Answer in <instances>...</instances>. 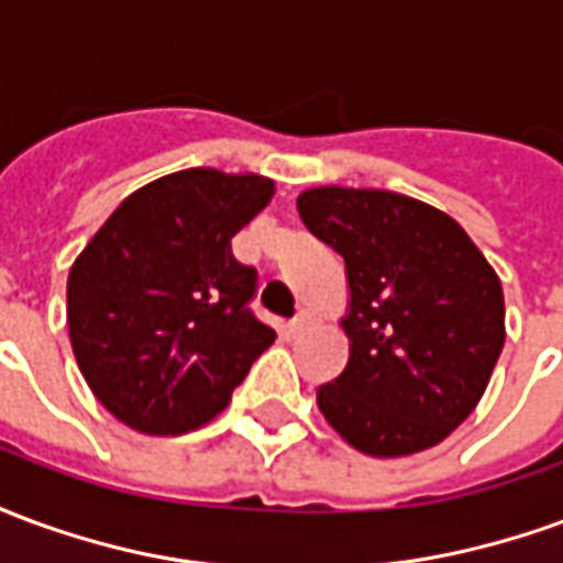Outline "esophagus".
I'll return each instance as SVG.
<instances>
[{
    "label": "esophagus",
    "mask_w": 563,
    "mask_h": 563,
    "mask_svg": "<svg viewBox=\"0 0 563 563\" xmlns=\"http://www.w3.org/2000/svg\"><path fill=\"white\" fill-rule=\"evenodd\" d=\"M313 325H317V313H313V310H301V313L295 317V322L286 325V334H289V338H298V334H305V331H310Z\"/></svg>",
    "instance_id": "1"
}]
</instances>
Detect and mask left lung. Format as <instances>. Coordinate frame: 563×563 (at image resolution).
<instances>
[{"label": "left lung", "mask_w": 563, "mask_h": 563, "mask_svg": "<svg viewBox=\"0 0 563 563\" xmlns=\"http://www.w3.org/2000/svg\"><path fill=\"white\" fill-rule=\"evenodd\" d=\"M298 213L346 265L350 362L319 413L358 452L404 459L476 410L504 350V289L443 210L389 189L313 186Z\"/></svg>", "instance_id": "left-lung-1"}]
</instances>
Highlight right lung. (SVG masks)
<instances>
[{
  "label": "right lung",
  "instance_id": "obj_1",
  "mask_svg": "<svg viewBox=\"0 0 563 563\" xmlns=\"http://www.w3.org/2000/svg\"><path fill=\"white\" fill-rule=\"evenodd\" d=\"M271 177L184 168L120 201L68 271V338L92 395L132 431L177 437L225 410L274 343L246 310L256 271L232 238Z\"/></svg>",
  "mask_w": 563,
  "mask_h": 563
}]
</instances>
